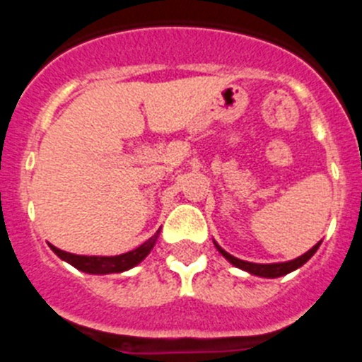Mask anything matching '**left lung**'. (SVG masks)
<instances>
[{
    "label": "left lung",
    "mask_w": 362,
    "mask_h": 362,
    "mask_svg": "<svg viewBox=\"0 0 362 362\" xmlns=\"http://www.w3.org/2000/svg\"><path fill=\"white\" fill-rule=\"evenodd\" d=\"M214 245H216V248L219 250V254L223 255V257L228 261L230 264H233V267L241 268V270L248 272V274H252V276H257V277H267V279H276V277H281V276H286V274H290V272L297 270V268H300L303 264L308 261L310 257H312L315 252H317V248L321 246V241L317 243V245H313L312 248H310L306 254L299 255V257L292 259V261H284V263H270V264H261V263H250V261H243V259H238L233 257V255H230L228 252L223 250L219 245H217L216 241H214Z\"/></svg>",
    "instance_id": "1"
}]
</instances>
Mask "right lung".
Here are the masks:
<instances>
[{
  "mask_svg": "<svg viewBox=\"0 0 362 362\" xmlns=\"http://www.w3.org/2000/svg\"><path fill=\"white\" fill-rule=\"evenodd\" d=\"M161 230V228H159ZM159 230L153 233L152 238L146 239L143 245H139L134 250L127 252V254L119 255H78L70 254V252L59 250L54 245H50V250L57 255L59 259H63L65 263L72 264L74 268L85 272V274H94V276H107V274H121V272H127L130 268L137 267L141 263L143 259L152 252L153 245L159 238Z\"/></svg>",
  "mask_w": 362,
  "mask_h": 362,
  "instance_id": "obj_1",
  "label": "right lung"
}]
</instances>
